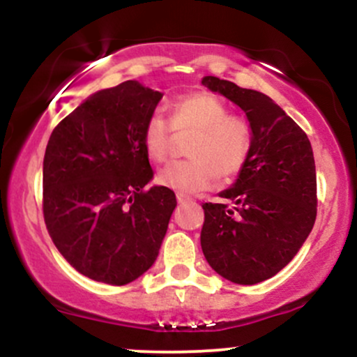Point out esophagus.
<instances>
[{"label": "esophagus", "instance_id": "1", "mask_svg": "<svg viewBox=\"0 0 357 357\" xmlns=\"http://www.w3.org/2000/svg\"><path fill=\"white\" fill-rule=\"evenodd\" d=\"M176 199H178V203H179V204H183V203H190V202H192V198H191V196L184 195V192H178V195H176Z\"/></svg>", "mask_w": 357, "mask_h": 357}]
</instances>
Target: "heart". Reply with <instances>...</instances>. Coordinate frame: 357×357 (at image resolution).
<instances>
[{"instance_id":"1","label":"heart","mask_w":357,"mask_h":357,"mask_svg":"<svg viewBox=\"0 0 357 357\" xmlns=\"http://www.w3.org/2000/svg\"><path fill=\"white\" fill-rule=\"evenodd\" d=\"M171 126L176 132L195 130L188 144V161L171 162L155 176L161 186L179 192L210 190L220 181L236 178L252 153V127L245 119L230 116L223 100L208 92H195L171 104ZM171 127L154 112L142 130V146L153 162L169 153Z\"/></svg>"}]
</instances>
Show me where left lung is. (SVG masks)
<instances>
[{
    "mask_svg": "<svg viewBox=\"0 0 357 357\" xmlns=\"http://www.w3.org/2000/svg\"><path fill=\"white\" fill-rule=\"evenodd\" d=\"M202 84L243 110L253 146L233 186V206L204 203L202 248L210 267L233 284L253 285L280 272L312 231L317 181L312 146L265 93L206 75Z\"/></svg>",
    "mask_w": 357,
    "mask_h": 357,
    "instance_id": "1",
    "label": "left lung"
}]
</instances>
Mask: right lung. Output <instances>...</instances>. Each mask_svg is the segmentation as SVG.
Here are the masks:
<instances>
[{
	"mask_svg": "<svg viewBox=\"0 0 357 357\" xmlns=\"http://www.w3.org/2000/svg\"><path fill=\"white\" fill-rule=\"evenodd\" d=\"M162 93L127 80L87 97L53 129L43 159V216L82 275L126 285L159 255L176 196L153 179L142 130Z\"/></svg>",
	"mask_w": 357,
	"mask_h": 357,
	"instance_id": "1",
	"label": "right lung"
}]
</instances>
